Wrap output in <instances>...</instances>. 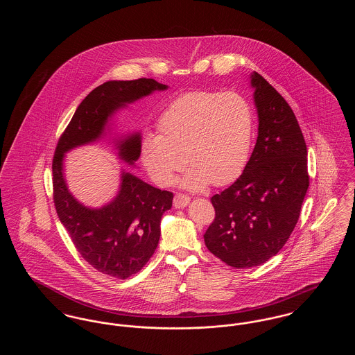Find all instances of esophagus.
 <instances>
[{
    "instance_id": "1",
    "label": "esophagus",
    "mask_w": 355,
    "mask_h": 355,
    "mask_svg": "<svg viewBox=\"0 0 355 355\" xmlns=\"http://www.w3.org/2000/svg\"><path fill=\"white\" fill-rule=\"evenodd\" d=\"M189 202H190L189 196L181 194V193H177V194L174 196V200H173V205H174V207H177V209H182V207H185V206H187V203Z\"/></svg>"
}]
</instances>
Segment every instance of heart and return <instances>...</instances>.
<instances>
[{"instance_id":"b5f03b06","label":"heart","mask_w":355,"mask_h":355,"mask_svg":"<svg viewBox=\"0 0 355 355\" xmlns=\"http://www.w3.org/2000/svg\"><path fill=\"white\" fill-rule=\"evenodd\" d=\"M158 132L146 135L141 145L142 162L154 182L170 185L186 162V187L229 185L250 159L253 107L232 92L186 93L162 113Z\"/></svg>"}]
</instances>
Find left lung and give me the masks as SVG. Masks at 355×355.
<instances>
[{
	"mask_svg": "<svg viewBox=\"0 0 355 355\" xmlns=\"http://www.w3.org/2000/svg\"><path fill=\"white\" fill-rule=\"evenodd\" d=\"M258 138L245 171L211 197L216 217L203 234L206 248L226 265L265 263L293 233L310 177L302 130L286 100L261 74L252 76Z\"/></svg>",
	"mask_w": 355,
	"mask_h": 355,
	"instance_id": "8db88e82",
	"label": "left lung"
}]
</instances>
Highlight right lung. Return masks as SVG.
<instances>
[{
    "instance_id": "1",
    "label": "right lung",
    "mask_w": 355,
    "mask_h": 355,
    "mask_svg": "<svg viewBox=\"0 0 355 355\" xmlns=\"http://www.w3.org/2000/svg\"><path fill=\"white\" fill-rule=\"evenodd\" d=\"M164 89L166 85L153 78L109 81L97 86L77 107L53 157V201L58 218L85 261L96 270L119 279L141 270L155 252L161 236V217L171 207L173 193L123 173L117 198L102 209H87L68 191L62 158L71 148L97 139L114 110L153 90ZM139 153L138 135L119 145V155L126 162L137 161Z\"/></svg>"
}]
</instances>
